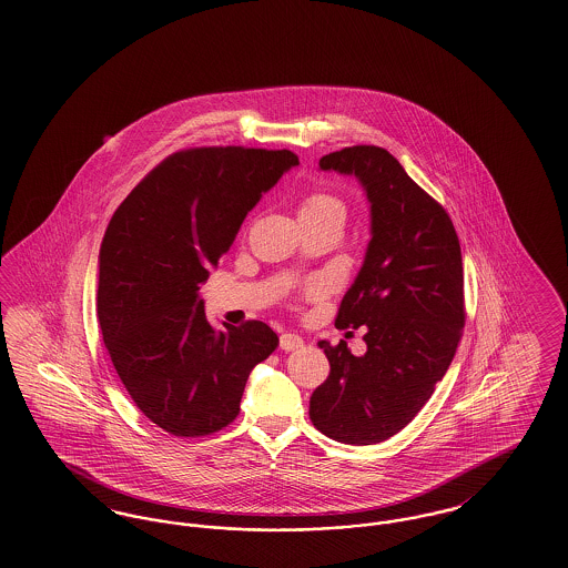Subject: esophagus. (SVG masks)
<instances>
[{
    "mask_svg": "<svg viewBox=\"0 0 568 568\" xmlns=\"http://www.w3.org/2000/svg\"><path fill=\"white\" fill-rule=\"evenodd\" d=\"M280 348H282V351H286V353H291V351H298V348H303V338H301L298 334H291V332H286V334H282V336H280Z\"/></svg>",
    "mask_w": 568,
    "mask_h": 568,
    "instance_id": "esophagus-1",
    "label": "esophagus"
}]
</instances>
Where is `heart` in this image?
<instances>
[{
  "label": "heart",
  "instance_id": "heart-1",
  "mask_svg": "<svg viewBox=\"0 0 568 568\" xmlns=\"http://www.w3.org/2000/svg\"><path fill=\"white\" fill-rule=\"evenodd\" d=\"M324 213H338L344 215V205H342L341 199L336 196L327 195V193H313L308 195L303 203H301V211L298 215H324ZM311 296L320 294L322 292V284L313 282L307 288Z\"/></svg>",
  "mask_w": 568,
  "mask_h": 568
}]
</instances>
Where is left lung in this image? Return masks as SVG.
<instances>
[{"mask_svg": "<svg viewBox=\"0 0 568 568\" xmlns=\"http://www.w3.org/2000/svg\"><path fill=\"white\" fill-rule=\"evenodd\" d=\"M361 182L372 213L363 267L336 325L367 327V353L320 342L329 375L308 400L327 438L367 446L415 419L446 375L465 327V277L450 215L386 149L346 146L320 160Z\"/></svg>", "mask_w": 568, "mask_h": 568, "instance_id": "1", "label": "left lung"}]
</instances>
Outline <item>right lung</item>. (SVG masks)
Masks as SVG:
<instances>
[{"instance_id": "add662e5", "label": "right lung", "mask_w": 568, "mask_h": 568, "mask_svg": "<svg viewBox=\"0 0 568 568\" xmlns=\"http://www.w3.org/2000/svg\"><path fill=\"white\" fill-rule=\"evenodd\" d=\"M288 151L199 146L165 158L115 210L99 248L98 317L124 388L172 436H210L236 419L253 367L277 346L263 322L210 324L201 284Z\"/></svg>"}]
</instances>
